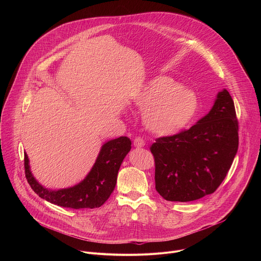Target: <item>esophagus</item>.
I'll return each instance as SVG.
<instances>
[{"instance_id": "34e87169", "label": "esophagus", "mask_w": 261, "mask_h": 261, "mask_svg": "<svg viewBox=\"0 0 261 261\" xmlns=\"http://www.w3.org/2000/svg\"><path fill=\"white\" fill-rule=\"evenodd\" d=\"M133 144L136 147H142V146H144L145 142H144V140L140 136H138V137H135V139L133 141Z\"/></svg>"}]
</instances>
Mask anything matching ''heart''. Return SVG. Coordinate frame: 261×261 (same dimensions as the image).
I'll list each match as a JSON object with an SVG mask.
<instances>
[{
    "instance_id": "heart-1",
    "label": "heart",
    "mask_w": 261,
    "mask_h": 261,
    "mask_svg": "<svg viewBox=\"0 0 261 261\" xmlns=\"http://www.w3.org/2000/svg\"><path fill=\"white\" fill-rule=\"evenodd\" d=\"M135 103L144 109L145 127L161 136L173 135L184 129L198 106L197 97L191 90L178 87L171 79L164 76L148 82Z\"/></svg>"
}]
</instances>
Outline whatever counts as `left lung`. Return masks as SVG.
<instances>
[{"label":"left lung","instance_id":"1","mask_svg":"<svg viewBox=\"0 0 261 261\" xmlns=\"http://www.w3.org/2000/svg\"><path fill=\"white\" fill-rule=\"evenodd\" d=\"M239 147V122L227 90L190 129L156 139L157 192L168 201L187 202L214 193L224 180Z\"/></svg>","mask_w":261,"mask_h":261}]
</instances>
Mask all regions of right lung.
Returning a JSON list of instances; mask_svg holds the SVG:
<instances>
[{"label":"right lung","instance_id":"add662e5","mask_svg":"<svg viewBox=\"0 0 261 261\" xmlns=\"http://www.w3.org/2000/svg\"><path fill=\"white\" fill-rule=\"evenodd\" d=\"M131 150V140L126 136L103 144L99 156L87 175L71 188L53 191L44 188L33 176L28 155L24 153V172L34 192L50 203L69 208H95L101 206L113 193L121 164Z\"/></svg>","mask_w":261,"mask_h":261}]
</instances>
